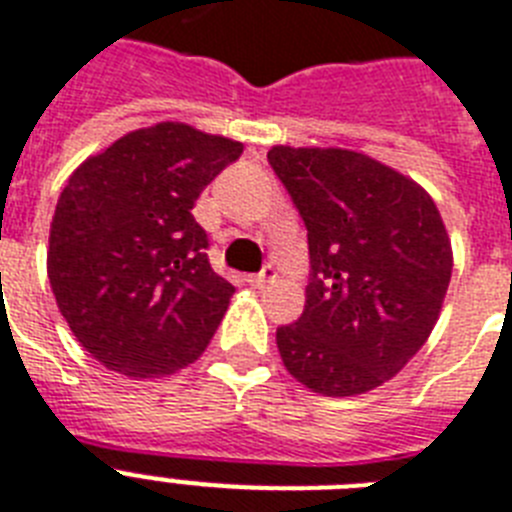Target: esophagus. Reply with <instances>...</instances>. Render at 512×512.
Returning a JSON list of instances; mask_svg holds the SVG:
<instances>
[{
	"label": "esophagus",
	"instance_id": "esophagus-1",
	"mask_svg": "<svg viewBox=\"0 0 512 512\" xmlns=\"http://www.w3.org/2000/svg\"><path fill=\"white\" fill-rule=\"evenodd\" d=\"M274 277H277V272H274L272 266H266V269L261 274H251V277H248V282H251L253 287H264V285H269V282H272Z\"/></svg>",
	"mask_w": 512,
	"mask_h": 512
}]
</instances>
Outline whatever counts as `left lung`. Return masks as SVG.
<instances>
[{
    "instance_id": "left-lung-1",
    "label": "left lung",
    "mask_w": 512,
    "mask_h": 512,
    "mask_svg": "<svg viewBox=\"0 0 512 512\" xmlns=\"http://www.w3.org/2000/svg\"><path fill=\"white\" fill-rule=\"evenodd\" d=\"M308 230L311 282L295 324L277 329L285 369L311 392L377 390L429 340L445 303L453 246L434 198L369 154L272 146Z\"/></svg>"
}]
</instances>
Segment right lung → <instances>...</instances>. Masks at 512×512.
I'll return each mask as SVG.
<instances>
[{"label":"right lung","mask_w":512,"mask_h":512,"mask_svg":"<svg viewBox=\"0 0 512 512\" xmlns=\"http://www.w3.org/2000/svg\"><path fill=\"white\" fill-rule=\"evenodd\" d=\"M243 143L156 122L88 156L59 193L46 272L75 340L130 379L175 374L206 350L235 287L206 259L201 190Z\"/></svg>","instance_id":"1"}]
</instances>
